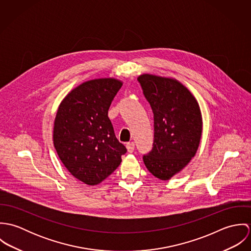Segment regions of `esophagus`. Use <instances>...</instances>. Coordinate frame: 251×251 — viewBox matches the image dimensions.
<instances>
[{"mask_svg":"<svg viewBox=\"0 0 251 251\" xmlns=\"http://www.w3.org/2000/svg\"><path fill=\"white\" fill-rule=\"evenodd\" d=\"M134 148H135V145H134L133 142L126 144V149H127L128 152H133L134 151Z\"/></svg>","mask_w":251,"mask_h":251,"instance_id":"esophagus-1","label":"esophagus"}]
</instances>
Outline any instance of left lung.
I'll return each instance as SVG.
<instances>
[{
	"instance_id": "1",
	"label": "left lung",
	"mask_w": 251,
	"mask_h": 251,
	"mask_svg": "<svg viewBox=\"0 0 251 251\" xmlns=\"http://www.w3.org/2000/svg\"><path fill=\"white\" fill-rule=\"evenodd\" d=\"M154 124L152 150L143 156L147 169L157 179L168 180L196 154L203 120L199 104L179 81L144 73L138 76Z\"/></svg>"
}]
</instances>
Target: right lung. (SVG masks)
Instances as JSON below:
<instances>
[{
  "mask_svg": "<svg viewBox=\"0 0 251 251\" xmlns=\"http://www.w3.org/2000/svg\"><path fill=\"white\" fill-rule=\"evenodd\" d=\"M122 86L121 80L112 77L86 81L71 91L57 110L53 127L56 151L72 176L88 185L106 179L126 152L108 118Z\"/></svg>",
  "mask_w": 251,
  "mask_h": 251,
  "instance_id": "right-lung-1",
  "label": "right lung"
}]
</instances>
